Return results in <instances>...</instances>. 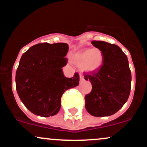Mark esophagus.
Returning <instances> with one entry per match:
<instances>
[{
  "mask_svg": "<svg viewBox=\"0 0 147 147\" xmlns=\"http://www.w3.org/2000/svg\"><path fill=\"white\" fill-rule=\"evenodd\" d=\"M84 80V76L82 75H80V82H83Z\"/></svg>",
  "mask_w": 147,
  "mask_h": 147,
  "instance_id": "34e87169",
  "label": "esophagus"
}]
</instances>
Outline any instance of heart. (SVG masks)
<instances>
[{"label":"heart","mask_w":147,"mask_h":147,"mask_svg":"<svg viewBox=\"0 0 147 147\" xmlns=\"http://www.w3.org/2000/svg\"><path fill=\"white\" fill-rule=\"evenodd\" d=\"M73 61L86 72H96L102 67L104 56L100 49L93 48L77 52L73 56Z\"/></svg>","instance_id":"heart-1"}]
</instances>
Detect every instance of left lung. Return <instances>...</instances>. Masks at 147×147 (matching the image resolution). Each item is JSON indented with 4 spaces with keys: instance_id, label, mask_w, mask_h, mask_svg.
I'll list each match as a JSON object with an SVG mask.
<instances>
[{
    "instance_id": "1",
    "label": "left lung",
    "mask_w": 147,
    "mask_h": 147,
    "mask_svg": "<svg viewBox=\"0 0 147 147\" xmlns=\"http://www.w3.org/2000/svg\"><path fill=\"white\" fill-rule=\"evenodd\" d=\"M102 51L104 61L96 72L86 73L92 91L85 96V107L93 117H108L117 112L128 100L131 87L128 60L121 49L104 41H92Z\"/></svg>"
}]
</instances>
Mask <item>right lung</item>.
Returning <instances> with one entry per match:
<instances>
[{
    "label": "right lung",
    "mask_w": 147,
    "mask_h": 147,
    "mask_svg": "<svg viewBox=\"0 0 147 147\" xmlns=\"http://www.w3.org/2000/svg\"><path fill=\"white\" fill-rule=\"evenodd\" d=\"M68 49L66 43H40L29 48L21 58L16 72V88L25 107L35 115H56L64 92L80 84L77 73L72 78L63 73Z\"/></svg>",
    "instance_id": "right-lung-1"
}]
</instances>
